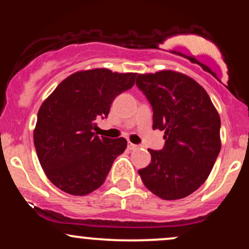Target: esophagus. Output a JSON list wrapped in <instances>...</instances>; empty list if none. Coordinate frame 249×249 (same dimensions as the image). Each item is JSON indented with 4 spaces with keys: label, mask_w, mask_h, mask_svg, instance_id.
I'll return each instance as SVG.
<instances>
[{
    "label": "esophagus",
    "mask_w": 249,
    "mask_h": 249,
    "mask_svg": "<svg viewBox=\"0 0 249 249\" xmlns=\"http://www.w3.org/2000/svg\"><path fill=\"white\" fill-rule=\"evenodd\" d=\"M127 147H128V150H137V148H138V145H136V144H132V142H128V145H127Z\"/></svg>",
    "instance_id": "1"
}]
</instances>
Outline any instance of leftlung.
<instances>
[{
	"label": "left lung",
	"mask_w": 249,
	"mask_h": 249,
	"mask_svg": "<svg viewBox=\"0 0 249 249\" xmlns=\"http://www.w3.org/2000/svg\"><path fill=\"white\" fill-rule=\"evenodd\" d=\"M138 87L153 108V130L164 131L161 151L138 171L144 185L164 200L192 194L206 181L221 148L220 116L198 82L173 70L139 73Z\"/></svg>",
	"instance_id": "left-lung-1"
}]
</instances>
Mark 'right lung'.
<instances>
[{"instance_id":"right-lung-1","label":"right lung","mask_w":249,"mask_h":249,"mask_svg":"<svg viewBox=\"0 0 249 249\" xmlns=\"http://www.w3.org/2000/svg\"><path fill=\"white\" fill-rule=\"evenodd\" d=\"M136 76L105 68L77 71L42 103L34 144L45 176L63 192H93L125 151V138L98 137L93 130L97 119L108 115L116 96L133 87Z\"/></svg>"}]
</instances>
